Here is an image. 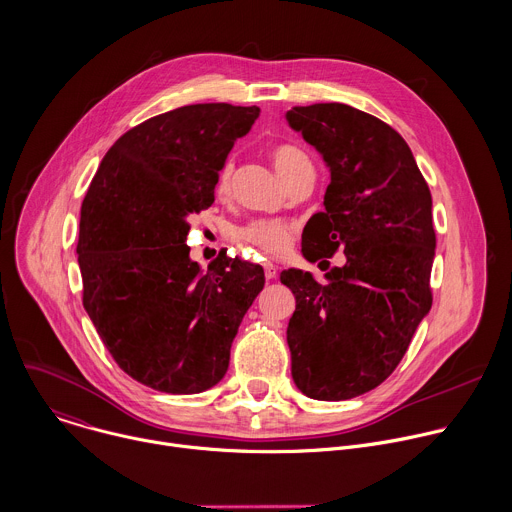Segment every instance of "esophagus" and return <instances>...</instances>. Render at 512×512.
I'll return each mask as SVG.
<instances>
[{
	"label": "esophagus",
	"mask_w": 512,
	"mask_h": 512,
	"mask_svg": "<svg viewBox=\"0 0 512 512\" xmlns=\"http://www.w3.org/2000/svg\"><path fill=\"white\" fill-rule=\"evenodd\" d=\"M263 269H265V277H267V279H275V275H277V265H275V263L265 261V263H263Z\"/></svg>",
	"instance_id": "obj_1"
}]
</instances>
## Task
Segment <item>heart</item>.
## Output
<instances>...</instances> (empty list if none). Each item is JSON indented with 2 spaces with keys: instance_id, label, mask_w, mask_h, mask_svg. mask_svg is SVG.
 <instances>
[{
  "instance_id": "1",
  "label": "heart",
  "mask_w": 512,
  "mask_h": 512,
  "mask_svg": "<svg viewBox=\"0 0 512 512\" xmlns=\"http://www.w3.org/2000/svg\"><path fill=\"white\" fill-rule=\"evenodd\" d=\"M271 160L277 168V173L283 177L285 183H289L299 170L311 166L309 156L295 144H277L271 148ZM235 175V162L233 158H227L219 173H217V193L227 195L233 185ZM295 227L289 221L279 219H255L249 221L237 229H233V239L239 243L253 245L269 255H279L289 249L293 241Z\"/></svg>"
}]
</instances>
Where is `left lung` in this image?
Here are the masks:
<instances>
[{"mask_svg": "<svg viewBox=\"0 0 512 512\" xmlns=\"http://www.w3.org/2000/svg\"><path fill=\"white\" fill-rule=\"evenodd\" d=\"M287 122L331 175L325 211L303 229V257L329 265L346 253L327 283L299 269L281 273L295 295L291 376L313 400H350L396 370L432 307V197L410 146L380 118L327 102L295 106Z\"/></svg>", "mask_w": 512, "mask_h": 512, "instance_id": "left-lung-1", "label": "left lung"}]
</instances>
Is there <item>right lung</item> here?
Listing matches in <instances>:
<instances>
[{
	"instance_id": "1",
	"label": "right lung",
	"mask_w": 512,
	"mask_h": 512,
	"mask_svg": "<svg viewBox=\"0 0 512 512\" xmlns=\"http://www.w3.org/2000/svg\"><path fill=\"white\" fill-rule=\"evenodd\" d=\"M257 106L191 104L124 132L80 209L82 303L114 362L166 394L223 380L243 315L265 285L257 263L191 261L189 217L215 201L217 173Z\"/></svg>"
}]
</instances>
